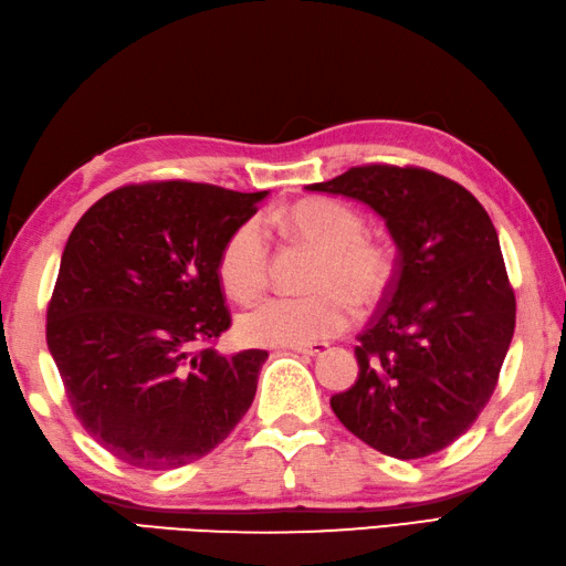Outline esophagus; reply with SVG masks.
I'll return each mask as SVG.
<instances>
[{"label": "esophagus", "instance_id": "1", "mask_svg": "<svg viewBox=\"0 0 566 566\" xmlns=\"http://www.w3.org/2000/svg\"><path fill=\"white\" fill-rule=\"evenodd\" d=\"M290 352L302 354V356H322L328 352V344L316 342V344H306V346H290Z\"/></svg>", "mask_w": 566, "mask_h": 566}]
</instances>
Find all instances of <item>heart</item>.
<instances>
[{
  "label": "heart",
  "instance_id": "heart-1",
  "mask_svg": "<svg viewBox=\"0 0 566 566\" xmlns=\"http://www.w3.org/2000/svg\"><path fill=\"white\" fill-rule=\"evenodd\" d=\"M290 238L318 252L312 296H272L240 316L238 332L254 346H306L342 334L354 305L386 300L396 280V252L366 234L364 214L344 202L312 198L280 214ZM220 280L234 300L260 296L270 280V240L260 220L234 230L220 252Z\"/></svg>",
  "mask_w": 566,
  "mask_h": 566
}]
</instances>
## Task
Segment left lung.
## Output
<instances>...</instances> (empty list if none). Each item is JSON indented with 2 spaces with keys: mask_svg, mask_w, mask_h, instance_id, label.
<instances>
[{
  "mask_svg": "<svg viewBox=\"0 0 566 566\" xmlns=\"http://www.w3.org/2000/svg\"><path fill=\"white\" fill-rule=\"evenodd\" d=\"M306 190L366 202L398 248L394 286L354 348L358 378L332 396L334 413L384 455H433L488 406L515 334L495 224L462 185L413 166L348 168Z\"/></svg>",
  "mask_w": 566,
  "mask_h": 566,
  "instance_id": "8db88e82",
  "label": "left lung"
}]
</instances>
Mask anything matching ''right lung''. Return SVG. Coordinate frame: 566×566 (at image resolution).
Here are the masks:
<instances>
[{"mask_svg": "<svg viewBox=\"0 0 566 566\" xmlns=\"http://www.w3.org/2000/svg\"><path fill=\"white\" fill-rule=\"evenodd\" d=\"M266 192L160 180L91 205L61 254L46 344L86 433L143 470L208 455L248 413L262 348L222 356L220 252Z\"/></svg>", "mask_w": 566, "mask_h": 566, "instance_id": "add662e5", "label": "right lung"}]
</instances>
